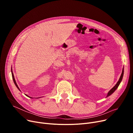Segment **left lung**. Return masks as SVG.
<instances>
[{"instance_id": "8db88e82", "label": "left lung", "mask_w": 133, "mask_h": 133, "mask_svg": "<svg viewBox=\"0 0 133 133\" xmlns=\"http://www.w3.org/2000/svg\"><path fill=\"white\" fill-rule=\"evenodd\" d=\"M123 68L122 69V73H121V76H120V79H119V80H118V81H117V82L116 83V84L112 88H111L109 91V92L108 93V94H107V96H109V95H110L112 93H113L114 92V91L117 88V87H118V86H119V85H120V82H121V81H122V78H123Z\"/></svg>"}]
</instances>
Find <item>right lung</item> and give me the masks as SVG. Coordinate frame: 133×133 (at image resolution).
Masks as SVG:
<instances>
[{"instance_id":"obj_1","label":"right lung","mask_w":133,"mask_h":133,"mask_svg":"<svg viewBox=\"0 0 133 133\" xmlns=\"http://www.w3.org/2000/svg\"><path fill=\"white\" fill-rule=\"evenodd\" d=\"M11 72H12V78H13V81H14V83H15V85L16 86V87H17V88L19 90H20V89H19V87L18 86V85H17V83H16V80H15V77H14V75H13V72H12V69H11ZM27 96H28V97H29L30 98H32V97H30V96H28L27 95H26Z\"/></svg>"}]
</instances>
